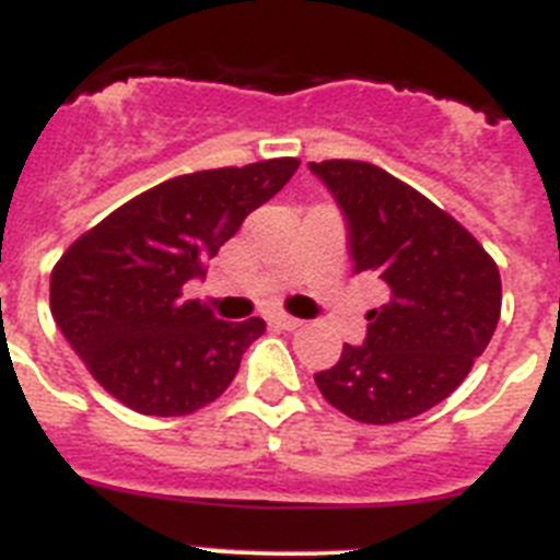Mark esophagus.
<instances>
[{"label":"esophagus","mask_w":560,"mask_h":560,"mask_svg":"<svg viewBox=\"0 0 560 560\" xmlns=\"http://www.w3.org/2000/svg\"><path fill=\"white\" fill-rule=\"evenodd\" d=\"M267 320H270V324L279 329H299L301 327V320L293 318V315H287V313H273Z\"/></svg>","instance_id":"obj_1"}]
</instances>
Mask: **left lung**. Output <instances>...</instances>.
<instances>
[{
	"label": "left lung",
	"mask_w": 560,
	"mask_h": 560,
	"mask_svg": "<svg viewBox=\"0 0 560 560\" xmlns=\"http://www.w3.org/2000/svg\"><path fill=\"white\" fill-rule=\"evenodd\" d=\"M349 225L354 273L386 284L366 343L315 374L329 406L366 425L434 408L468 377L502 313V279L474 233L402 179L363 160L310 163Z\"/></svg>",
	"instance_id": "left-lung-1"
}]
</instances>
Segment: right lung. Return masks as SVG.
<instances>
[{"label": "right lung", "instance_id": "right-lung-1", "mask_svg": "<svg viewBox=\"0 0 560 560\" xmlns=\"http://www.w3.org/2000/svg\"><path fill=\"white\" fill-rule=\"evenodd\" d=\"M299 158L165 179L81 233L50 273V310L84 366L138 415L186 417L231 386L265 320H220L186 284Z\"/></svg>", "mask_w": 560, "mask_h": 560}]
</instances>
